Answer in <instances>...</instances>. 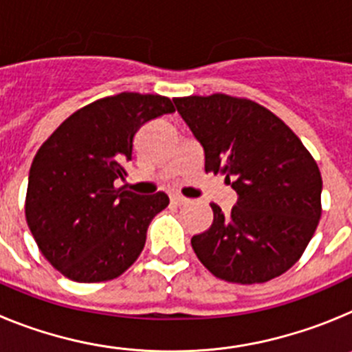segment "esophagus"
<instances>
[{"instance_id":"esophagus-1","label":"esophagus","mask_w":352,"mask_h":352,"mask_svg":"<svg viewBox=\"0 0 352 352\" xmlns=\"http://www.w3.org/2000/svg\"><path fill=\"white\" fill-rule=\"evenodd\" d=\"M170 203L176 204V206H183V204L188 203V199L183 197V195H178V194H174L173 197H170Z\"/></svg>"}]
</instances>
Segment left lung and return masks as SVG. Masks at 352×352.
Returning a JSON list of instances; mask_svg holds the SVG:
<instances>
[{"mask_svg":"<svg viewBox=\"0 0 352 352\" xmlns=\"http://www.w3.org/2000/svg\"><path fill=\"white\" fill-rule=\"evenodd\" d=\"M204 148L206 173L238 194L231 214L211 203L213 223L192 238L199 261L232 284H263L296 263L321 219L322 178L284 121L248 98L223 93L174 98Z\"/></svg>","mask_w":352,"mask_h":352,"instance_id":"obj_1","label":"left lung"}]
</instances>
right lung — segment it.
<instances>
[{
	"mask_svg": "<svg viewBox=\"0 0 352 352\" xmlns=\"http://www.w3.org/2000/svg\"><path fill=\"white\" fill-rule=\"evenodd\" d=\"M162 95L125 91L84 105L40 146L30 169L26 222L42 256L76 282L113 280L135 263L164 192L116 188L132 160L135 132L174 113Z\"/></svg>",
	"mask_w": 352,
	"mask_h": 352,
	"instance_id": "obj_1",
	"label": "right lung"
}]
</instances>
